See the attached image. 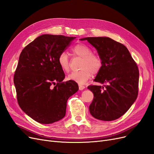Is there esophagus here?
<instances>
[{
  "mask_svg": "<svg viewBox=\"0 0 154 154\" xmlns=\"http://www.w3.org/2000/svg\"><path fill=\"white\" fill-rule=\"evenodd\" d=\"M85 88V87L84 85H81V84H79V89H80V91H82L84 89V88Z\"/></svg>",
  "mask_w": 154,
  "mask_h": 154,
  "instance_id": "obj_1",
  "label": "esophagus"
}]
</instances>
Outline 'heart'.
<instances>
[{"label":"heart","mask_w":154,"mask_h":154,"mask_svg":"<svg viewBox=\"0 0 154 154\" xmlns=\"http://www.w3.org/2000/svg\"><path fill=\"white\" fill-rule=\"evenodd\" d=\"M71 53L73 57H78L82 58L80 62L79 71L70 73L67 79L79 83H84L92 76V74L98 73L102 67V60L99 55L92 53V49L87 45L79 43L74 45L71 49ZM60 67L65 72L70 69V59L66 52L60 53L58 58Z\"/></svg>","instance_id":"obj_1"}]
</instances>
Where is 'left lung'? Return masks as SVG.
I'll list each match as a JSON object with an SVG mask.
<instances>
[{
	"label": "left lung",
	"instance_id": "8db88e82",
	"mask_svg": "<svg viewBox=\"0 0 154 154\" xmlns=\"http://www.w3.org/2000/svg\"><path fill=\"white\" fill-rule=\"evenodd\" d=\"M102 60V67L94 79L107 83L105 87L89 85L94 94L89 106L93 117L102 121H113L123 116L138 95L139 69L125 46L109 37H87Z\"/></svg>",
	"mask_w": 154,
	"mask_h": 154
}]
</instances>
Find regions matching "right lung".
Here are the masks:
<instances>
[{"mask_svg":"<svg viewBox=\"0 0 154 154\" xmlns=\"http://www.w3.org/2000/svg\"><path fill=\"white\" fill-rule=\"evenodd\" d=\"M75 38L42 35L20 54L13 78L18 103L40 123L51 124L63 118L67 100L78 90L74 81L62 82L65 74L58 62L59 54Z\"/></svg>","mask_w":154,"mask_h":154,"instance_id":"right-lung-1","label":"right lung"}]
</instances>
